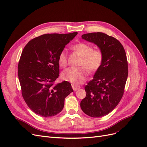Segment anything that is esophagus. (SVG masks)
<instances>
[{"label":"esophagus","instance_id":"34e87169","mask_svg":"<svg viewBox=\"0 0 147 147\" xmlns=\"http://www.w3.org/2000/svg\"><path fill=\"white\" fill-rule=\"evenodd\" d=\"M72 89L74 90V91H77V90H78V89H80V88H81L80 86H77V85H75V84H72Z\"/></svg>","mask_w":147,"mask_h":147}]
</instances>
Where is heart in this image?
I'll list each match as a JSON object with an SVG mask.
<instances>
[{
    "label": "heart",
    "instance_id": "b5f03b06",
    "mask_svg": "<svg viewBox=\"0 0 147 147\" xmlns=\"http://www.w3.org/2000/svg\"><path fill=\"white\" fill-rule=\"evenodd\" d=\"M73 48L82 57L80 65L85 67L91 72H94L100 68L103 61V54L100 50H93L91 45L83 42L76 44ZM58 63L61 67H65L67 64V55L65 50H63L59 53ZM86 68L69 67L62 72L61 77L64 80L69 82L75 85L81 84L85 82L88 75V70Z\"/></svg>",
    "mask_w": 147,
    "mask_h": 147
}]
</instances>
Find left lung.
I'll list each match as a JSON object with an SVG mask.
<instances>
[{
	"instance_id": "obj_1",
	"label": "left lung",
	"mask_w": 147,
	"mask_h": 147,
	"mask_svg": "<svg viewBox=\"0 0 147 147\" xmlns=\"http://www.w3.org/2000/svg\"><path fill=\"white\" fill-rule=\"evenodd\" d=\"M82 37L99 47L103 61L84 87L86 96L80 107L88 116L102 117L114 110L123 97L128 75L126 52L117 39L104 33L85 34Z\"/></svg>"
}]
</instances>
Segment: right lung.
Masks as SVG:
<instances>
[{"mask_svg":"<svg viewBox=\"0 0 147 147\" xmlns=\"http://www.w3.org/2000/svg\"><path fill=\"white\" fill-rule=\"evenodd\" d=\"M77 32L47 34L25 46L18 67L22 95L37 115L50 117L60 113L65 97L73 92L67 81L54 84L59 75L58 55Z\"/></svg>","mask_w":147,"mask_h":147,"instance_id":"right-lung-1","label":"right lung"}]
</instances>
